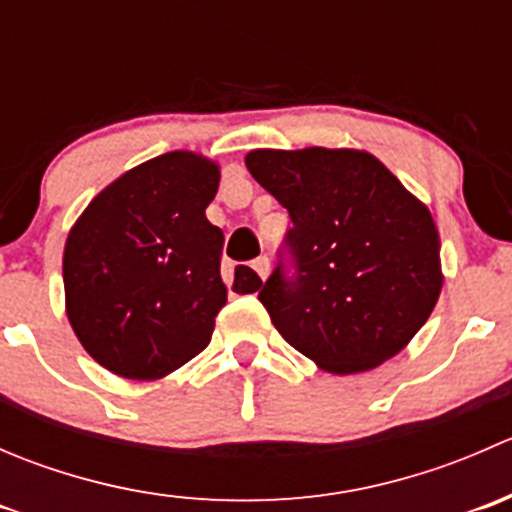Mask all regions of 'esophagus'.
<instances>
[{"instance_id": "1", "label": "esophagus", "mask_w": 512, "mask_h": 512, "mask_svg": "<svg viewBox=\"0 0 512 512\" xmlns=\"http://www.w3.org/2000/svg\"><path fill=\"white\" fill-rule=\"evenodd\" d=\"M252 270L265 280V277L270 275V260H267V257H257V260H252Z\"/></svg>"}]
</instances>
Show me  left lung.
I'll list each match as a JSON object with an SVG mask.
<instances>
[{"label":"left lung","mask_w":512,"mask_h":512,"mask_svg":"<svg viewBox=\"0 0 512 512\" xmlns=\"http://www.w3.org/2000/svg\"><path fill=\"white\" fill-rule=\"evenodd\" d=\"M245 163L292 218L280 265L257 294L277 332L332 374H359L399 354L443 285L426 205L366 151L262 148Z\"/></svg>","instance_id":"obj_1"}]
</instances>
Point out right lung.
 <instances>
[{
  "label": "right lung",
  "mask_w": 512,
  "mask_h": 512,
  "mask_svg": "<svg viewBox=\"0 0 512 512\" xmlns=\"http://www.w3.org/2000/svg\"><path fill=\"white\" fill-rule=\"evenodd\" d=\"M220 170L173 151L113 180L71 227L64 247L66 314L101 366L153 381L210 344L227 302L223 230L205 218ZM255 270H235V292H255Z\"/></svg>",
  "instance_id": "obj_1"
}]
</instances>
